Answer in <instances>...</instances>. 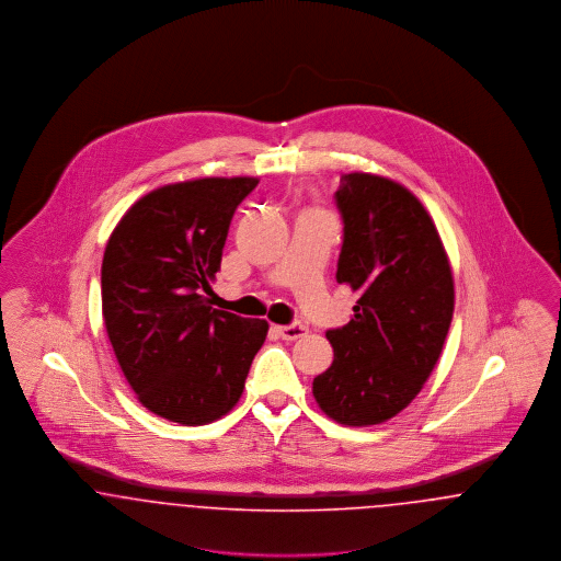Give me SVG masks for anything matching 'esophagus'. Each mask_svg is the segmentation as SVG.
<instances>
[{"label":"esophagus","mask_w":561,"mask_h":561,"mask_svg":"<svg viewBox=\"0 0 561 561\" xmlns=\"http://www.w3.org/2000/svg\"><path fill=\"white\" fill-rule=\"evenodd\" d=\"M277 334L284 339V341H296L300 336L307 334V328L302 323H290V325H277L275 328Z\"/></svg>","instance_id":"34e87169"}]
</instances>
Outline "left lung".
I'll use <instances>...</instances> for the list:
<instances>
[{
	"mask_svg": "<svg viewBox=\"0 0 561 561\" xmlns=\"http://www.w3.org/2000/svg\"><path fill=\"white\" fill-rule=\"evenodd\" d=\"M334 202L336 282L359 300L347 325L325 332L334 362L313 396L336 423L368 427L400 414L433 373L453 321V271L431 216L400 183L351 172Z\"/></svg>",
	"mask_w": 561,
	"mask_h": 561,
	"instance_id": "obj_1",
	"label": "left lung"
}]
</instances>
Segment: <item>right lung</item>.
<instances>
[{
    "mask_svg": "<svg viewBox=\"0 0 561 561\" xmlns=\"http://www.w3.org/2000/svg\"><path fill=\"white\" fill-rule=\"evenodd\" d=\"M259 179H197L140 197L113 229L101 290L108 341L138 401L172 423L206 425L241 398L265 320L210 307L236 208Z\"/></svg>",
    "mask_w": 561,
    "mask_h": 561,
    "instance_id": "obj_1",
    "label": "right lung"
}]
</instances>
